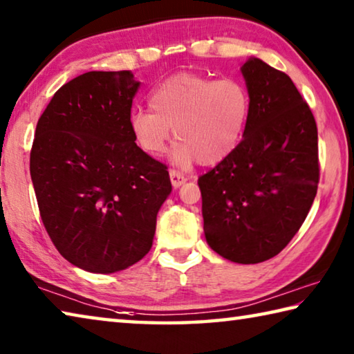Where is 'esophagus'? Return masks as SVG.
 <instances>
[{
  "mask_svg": "<svg viewBox=\"0 0 354 354\" xmlns=\"http://www.w3.org/2000/svg\"><path fill=\"white\" fill-rule=\"evenodd\" d=\"M170 181H171V185L175 189L181 187V185L187 181V178H185L184 175H181V173H178L175 170H170Z\"/></svg>",
  "mask_w": 354,
  "mask_h": 354,
  "instance_id": "34e87169",
  "label": "esophagus"
}]
</instances>
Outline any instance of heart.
<instances>
[{
  "label": "heart",
  "instance_id": "1",
  "mask_svg": "<svg viewBox=\"0 0 354 354\" xmlns=\"http://www.w3.org/2000/svg\"><path fill=\"white\" fill-rule=\"evenodd\" d=\"M149 107L151 111L137 109L129 117L137 145L158 158L165 151L173 128L178 143L171 162L189 169L196 160L214 165L234 151L247 128L251 100L247 87L234 77L214 81L181 73L154 88Z\"/></svg>",
  "mask_w": 354,
  "mask_h": 354
}]
</instances>
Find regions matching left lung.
Wrapping results in <instances>:
<instances>
[{
    "mask_svg": "<svg viewBox=\"0 0 354 354\" xmlns=\"http://www.w3.org/2000/svg\"><path fill=\"white\" fill-rule=\"evenodd\" d=\"M251 100L237 148L200 176L206 242L237 263L277 256L313 206L319 184L317 124L295 84L261 59L241 67Z\"/></svg>",
    "mask_w": 354,
    "mask_h": 354,
    "instance_id": "obj_1",
    "label": "left lung"
}]
</instances>
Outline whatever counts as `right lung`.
<instances>
[{"instance_id":"obj_1","label":"right lung","mask_w":354,"mask_h":354,"mask_svg":"<svg viewBox=\"0 0 354 354\" xmlns=\"http://www.w3.org/2000/svg\"><path fill=\"white\" fill-rule=\"evenodd\" d=\"M139 86L131 71H88L59 88L35 128L29 170L41 221L59 253L91 273L139 262L171 194L167 167L129 129Z\"/></svg>"}]
</instances>
